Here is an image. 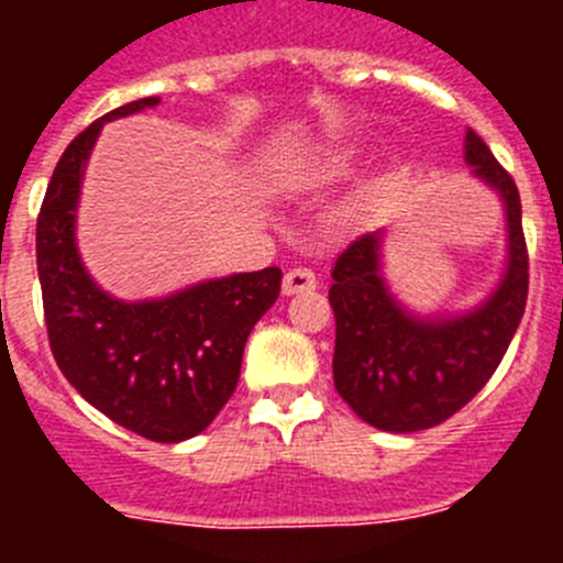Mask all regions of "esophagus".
<instances>
[{"instance_id":"34e87169","label":"esophagus","mask_w":563,"mask_h":563,"mask_svg":"<svg viewBox=\"0 0 563 563\" xmlns=\"http://www.w3.org/2000/svg\"><path fill=\"white\" fill-rule=\"evenodd\" d=\"M316 273L307 271V267H292L285 273V282H282V292L285 296H296V292H310L316 290Z\"/></svg>"}]
</instances>
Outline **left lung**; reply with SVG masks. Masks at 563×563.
I'll return each mask as SVG.
<instances>
[{
    "label": "left lung",
    "instance_id": "8db88e82",
    "mask_svg": "<svg viewBox=\"0 0 563 563\" xmlns=\"http://www.w3.org/2000/svg\"><path fill=\"white\" fill-rule=\"evenodd\" d=\"M465 163L505 202L507 267L499 287L471 312L422 318L391 296L380 273L383 231L363 233L332 267V377L350 409L380 431L411 434L449 420L490 380L527 305V245L514 177L474 129Z\"/></svg>",
    "mask_w": 563,
    "mask_h": 563
}]
</instances>
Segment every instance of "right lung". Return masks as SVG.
Returning <instances> with one entry per match:
<instances>
[{
	"instance_id": "obj_1",
	"label": "right lung",
	"mask_w": 563,
	"mask_h": 563,
	"mask_svg": "<svg viewBox=\"0 0 563 563\" xmlns=\"http://www.w3.org/2000/svg\"><path fill=\"white\" fill-rule=\"evenodd\" d=\"M141 98L89 123L64 148L36 222L49 350L78 395L154 442L200 434L236 389L242 352L282 290V271L208 278L152 301H121L92 282L76 245L84 168L103 123L157 107Z\"/></svg>"
}]
</instances>
